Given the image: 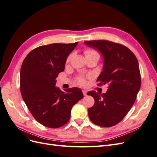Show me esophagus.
Returning <instances> with one entry per match:
<instances>
[{
  "label": "esophagus",
  "mask_w": 157,
  "mask_h": 157,
  "mask_svg": "<svg viewBox=\"0 0 157 157\" xmlns=\"http://www.w3.org/2000/svg\"><path fill=\"white\" fill-rule=\"evenodd\" d=\"M82 93H83V95L84 96H87V92L86 91V90H82Z\"/></svg>",
  "instance_id": "1"
}]
</instances>
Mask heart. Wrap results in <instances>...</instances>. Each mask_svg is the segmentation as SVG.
Here are the masks:
<instances>
[{"instance_id":"heart-1","label":"heart","mask_w":157,"mask_h":157,"mask_svg":"<svg viewBox=\"0 0 157 157\" xmlns=\"http://www.w3.org/2000/svg\"><path fill=\"white\" fill-rule=\"evenodd\" d=\"M84 54L85 55H86V57H88V56H94V55H98V52L95 50H93V49H91V48H89V49H87L85 50L84 52ZM73 55L71 54L69 55L67 58V60H66V61H67V63L69 62V61L71 60V58H72ZM77 83L80 85V86H84L85 84H86V79H85V78L84 77H79L77 78Z\"/></svg>"}]
</instances>
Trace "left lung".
<instances>
[{
  "label": "left lung",
  "mask_w": 157,
  "mask_h": 157,
  "mask_svg": "<svg viewBox=\"0 0 157 157\" xmlns=\"http://www.w3.org/2000/svg\"><path fill=\"white\" fill-rule=\"evenodd\" d=\"M84 42L101 53L104 63L97 79L98 86L108 84L105 94L87 93L95 100L94 106L88 110L89 118L99 126H113L124 118L136 101L141 86L138 61L134 54L122 44L106 40Z\"/></svg>",
  "instance_id": "obj_1"
}]
</instances>
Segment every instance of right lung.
Returning a JSON list of instances; mask_svg holds the SVG:
<instances>
[{
    "mask_svg": "<svg viewBox=\"0 0 157 157\" xmlns=\"http://www.w3.org/2000/svg\"><path fill=\"white\" fill-rule=\"evenodd\" d=\"M78 44L54 43L31 51L20 71V91L33 117L43 126L57 128L67 124L71 110L84 96L78 88L62 92L55 86L67 56Z\"/></svg>",
    "mask_w": 157,
    "mask_h": 157,
    "instance_id": "add662e5",
    "label": "right lung"
}]
</instances>
